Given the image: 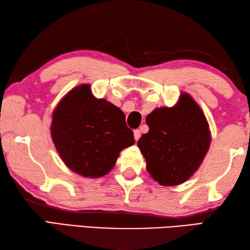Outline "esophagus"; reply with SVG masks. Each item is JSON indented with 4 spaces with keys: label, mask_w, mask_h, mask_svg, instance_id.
I'll list each match as a JSON object with an SVG mask.
<instances>
[{
    "label": "esophagus",
    "mask_w": 250,
    "mask_h": 250,
    "mask_svg": "<svg viewBox=\"0 0 250 250\" xmlns=\"http://www.w3.org/2000/svg\"><path fill=\"white\" fill-rule=\"evenodd\" d=\"M141 137V131L140 130H134V139L135 141H139Z\"/></svg>",
    "instance_id": "obj_1"
}]
</instances>
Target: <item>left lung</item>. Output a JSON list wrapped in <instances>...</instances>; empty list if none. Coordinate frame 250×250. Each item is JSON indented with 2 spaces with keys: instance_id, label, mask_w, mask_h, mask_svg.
<instances>
[{
  "instance_id": "1",
  "label": "left lung",
  "mask_w": 250,
  "mask_h": 250,
  "mask_svg": "<svg viewBox=\"0 0 250 250\" xmlns=\"http://www.w3.org/2000/svg\"><path fill=\"white\" fill-rule=\"evenodd\" d=\"M148 133L137 142L150 176L162 186L183 184L199 168L208 150L210 132L199 105L187 93L174 107L146 117Z\"/></svg>"
}]
</instances>
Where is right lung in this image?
I'll list each match as a JSON object with an SVG mask.
<instances>
[{
    "instance_id": "right-lung-1",
    "label": "right lung",
    "mask_w": 250,
    "mask_h": 250,
    "mask_svg": "<svg viewBox=\"0 0 250 250\" xmlns=\"http://www.w3.org/2000/svg\"><path fill=\"white\" fill-rule=\"evenodd\" d=\"M50 130L63 162L86 177L107 174L119 152L135 143L124 111L104 99H95L89 84L76 87L61 100Z\"/></svg>"
}]
</instances>
